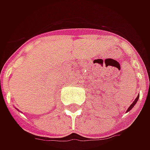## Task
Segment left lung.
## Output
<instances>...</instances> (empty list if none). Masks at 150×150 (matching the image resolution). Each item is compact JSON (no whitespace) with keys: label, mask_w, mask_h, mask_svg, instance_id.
I'll return each instance as SVG.
<instances>
[{"label":"left lung","mask_w":150,"mask_h":150,"mask_svg":"<svg viewBox=\"0 0 150 150\" xmlns=\"http://www.w3.org/2000/svg\"><path fill=\"white\" fill-rule=\"evenodd\" d=\"M139 96H138V97H137V98H136L135 100L134 101V103H132V104L130 105V107H129V108H128V110H127V112H129L130 109H132V108H133V107L135 105V103H137V101H138V99H139Z\"/></svg>","instance_id":"1"}]
</instances>
